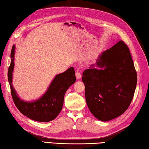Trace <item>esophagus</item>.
<instances>
[{
  "mask_svg": "<svg viewBox=\"0 0 149 149\" xmlns=\"http://www.w3.org/2000/svg\"><path fill=\"white\" fill-rule=\"evenodd\" d=\"M75 75H76V78L77 79H80L81 77V74L79 72H77L75 73Z\"/></svg>",
  "mask_w": 149,
  "mask_h": 149,
  "instance_id": "esophagus-1",
  "label": "esophagus"
}]
</instances>
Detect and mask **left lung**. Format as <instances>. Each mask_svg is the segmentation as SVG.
<instances>
[{
    "instance_id": "1",
    "label": "left lung",
    "mask_w": 149,
    "mask_h": 149,
    "mask_svg": "<svg viewBox=\"0 0 149 149\" xmlns=\"http://www.w3.org/2000/svg\"><path fill=\"white\" fill-rule=\"evenodd\" d=\"M82 81L86 104L96 118L105 122L123 114L137 85V73L125 43L120 40L102 52L96 63L83 72Z\"/></svg>"
}]
</instances>
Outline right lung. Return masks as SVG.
Segmentation results:
<instances>
[{
	"mask_svg": "<svg viewBox=\"0 0 149 149\" xmlns=\"http://www.w3.org/2000/svg\"><path fill=\"white\" fill-rule=\"evenodd\" d=\"M15 49V45H13L11 51V63L8 71V79L13 102L23 115L32 120L44 123L54 120L63 108L66 91L76 81L74 68L70 67L64 72L56 75L46 92L40 98L32 102H26L19 97L12 83Z\"/></svg>",
	"mask_w": 149,
	"mask_h": 149,
	"instance_id": "add662e5",
	"label": "right lung"
}]
</instances>
